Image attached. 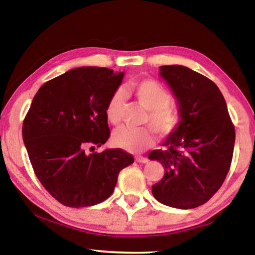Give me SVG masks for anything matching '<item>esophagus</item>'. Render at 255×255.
Returning a JSON list of instances; mask_svg holds the SVG:
<instances>
[{
    "instance_id": "34e87169",
    "label": "esophagus",
    "mask_w": 255,
    "mask_h": 255,
    "mask_svg": "<svg viewBox=\"0 0 255 255\" xmlns=\"http://www.w3.org/2000/svg\"><path fill=\"white\" fill-rule=\"evenodd\" d=\"M136 161L138 163H147L148 162V158L147 157H144V156H137L136 157Z\"/></svg>"
}]
</instances>
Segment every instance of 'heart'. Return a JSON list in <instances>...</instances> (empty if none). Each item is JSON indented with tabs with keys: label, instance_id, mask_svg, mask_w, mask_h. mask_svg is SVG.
I'll list each match as a JSON object with an SVG mask.
<instances>
[{
	"label": "heart",
	"instance_id": "1",
	"mask_svg": "<svg viewBox=\"0 0 255 255\" xmlns=\"http://www.w3.org/2000/svg\"><path fill=\"white\" fill-rule=\"evenodd\" d=\"M129 90L141 107L147 109L146 124L162 136L174 132L181 124V114L171 105V93L155 80H141L132 82ZM125 105V96L122 90L111 94L106 105V117L112 125H119ZM114 144L117 147L130 153H143L154 144V135L149 128L132 129L122 127L114 133Z\"/></svg>",
	"mask_w": 255,
	"mask_h": 255
}]
</instances>
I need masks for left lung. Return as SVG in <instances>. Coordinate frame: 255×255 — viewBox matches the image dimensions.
Masks as SVG:
<instances>
[{"mask_svg": "<svg viewBox=\"0 0 255 255\" xmlns=\"http://www.w3.org/2000/svg\"><path fill=\"white\" fill-rule=\"evenodd\" d=\"M179 103L181 124L154 149L149 159L164 166V176L152 187L163 205L191 209L204 205L222 187L230 171L235 128L221 90L189 67H159Z\"/></svg>", "mask_w": 255, "mask_h": 255, "instance_id": "left-lung-1", "label": "left lung"}]
</instances>
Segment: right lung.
Wrapping results in <instances>:
<instances>
[{"label": "right lung", "mask_w": 255, "mask_h": 255, "mask_svg": "<svg viewBox=\"0 0 255 255\" xmlns=\"http://www.w3.org/2000/svg\"><path fill=\"white\" fill-rule=\"evenodd\" d=\"M124 72L77 67L40 86L22 125V137L38 180L72 208L93 206L114 192L119 172L133 163L122 148L86 154L110 137L106 105Z\"/></svg>", "instance_id": "obj_1"}]
</instances>
